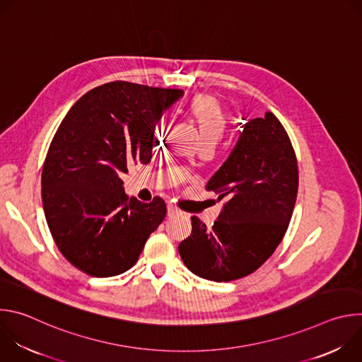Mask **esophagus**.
<instances>
[{
    "instance_id": "34e87169",
    "label": "esophagus",
    "mask_w": 362,
    "mask_h": 362,
    "mask_svg": "<svg viewBox=\"0 0 362 362\" xmlns=\"http://www.w3.org/2000/svg\"><path fill=\"white\" fill-rule=\"evenodd\" d=\"M176 215H182V211L177 209L175 204L169 203V204H168V216H176Z\"/></svg>"
}]
</instances>
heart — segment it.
<instances>
[{"label": "heart", "mask_w": 362, "mask_h": 362, "mask_svg": "<svg viewBox=\"0 0 362 362\" xmlns=\"http://www.w3.org/2000/svg\"><path fill=\"white\" fill-rule=\"evenodd\" d=\"M189 120L196 126L202 144L216 146L226 132V117L218 103L208 95H197L186 107ZM162 127H158L156 134H162Z\"/></svg>", "instance_id": "obj_1"}]
</instances>
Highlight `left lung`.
Wrapping results in <instances>:
<instances>
[{
  "instance_id": "obj_1",
  "label": "left lung",
  "mask_w": 362,
  "mask_h": 362,
  "mask_svg": "<svg viewBox=\"0 0 362 362\" xmlns=\"http://www.w3.org/2000/svg\"><path fill=\"white\" fill-rule=\"evenodd\" d=\"M206 189L225 204L212 228L192 216V233L179 245L182 261L203 279L243 278L281 243L298 193L295 151L271 112L242 126L229 158Z\"/></svg>"
}]
</instances>
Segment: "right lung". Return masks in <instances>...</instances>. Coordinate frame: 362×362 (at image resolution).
<instances>
[{
  "instance_id": "1",
  "label": "right lung",
  "mask_w": 362,
  "mask_h": 362,
  "mask_svg": "<svg viewBox=\"0 0 362 362\" xmlns=\"http://www.w3.org/2000/svg\"><path fill=\"white\" fill-rule=\"evenodd\" d=\"M182 95L113 81L86 93L59 126L41 175L42 208L56 245L80 271L126 272L163 222L165 200L127 197L122 175L150 162L154 126Z\"/></svg>"
}]
</instances>
